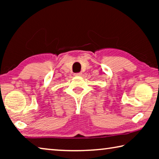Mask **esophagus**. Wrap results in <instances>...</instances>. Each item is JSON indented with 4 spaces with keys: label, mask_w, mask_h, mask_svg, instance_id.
Returning a JSON list of instances; mask_svg holds the SVG:
<instances>
[{
    "label": "esophagus",
    "mask_w": 159,
    "mask_h": 159,
    "mask_svg": "<svg viewBox=\"0 0 159 159\" xmlns=\"http://www.w3.org/2000/svg\"><path fill=\"white\" fill-rule=\"evenodd\" d=\"M81 75H82V73H77V74H75L74 76H81Z\"/></svg>",
    "instance_id": "obj_1"
}]
</instances>
